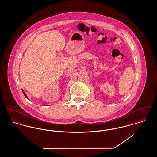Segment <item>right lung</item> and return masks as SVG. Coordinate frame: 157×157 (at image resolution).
Masks as SVG:
<instances>
[{"label": "right lung", "mask_w": 157, "mask_h": 157, "mask_svg": "<svg viewBox=\"0 0 157 157\" xmlns=\"http://www.w3.org/2000/svg\"><path fill=\"white\" fill-rule=\"evenodd\" d=\"M22 92H23V94H24V95H25V97L26 98H27V99H28V97H27V95H26V94H25V92H24V91H23V90H22Z\"/></svg>", "instance_id": "obj_1"}]
</instances>
